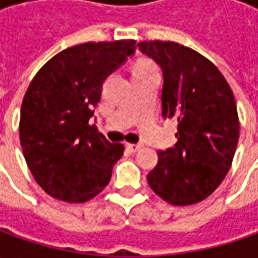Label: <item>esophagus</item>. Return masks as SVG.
Segmentation results:
<instances>
[{"instance_id": "obj_1", "label": "esophagus", "mask_w": 258, "mask_h": 258, "mask_svg": "<svg viewBox=\"0 0 258 258\" xmlns=\"http://www.w3.org/2000/svg\"><path fill=\"white\" fill-rule=\"evenodd\" d=\"M142 144H126V148H127V151H131V152H138L139 149H142Z\"/></svg>"}]
</instances>
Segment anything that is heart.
I'll return each mask as SVG.
<instances>
[{
  "mask_svg": "<svg viewBox=\"0 0 258 258\" xmlns=\"http://www.w3.org/2000/svg\"><path fill=\"white\" fill-rule=\"evenodd\" d=\"M151 70H156V66L148 60V58H141L138 60L134 66V75L136 73H145V72H151Z\"/></svg>",
  "mask_w": 258,
  "mask_h": 258,
  "instance_id": "obj_1",
  "label": "heart"
}]
</instances>
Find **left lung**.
Instances as JSON below:
<instances>
[{
    "instance_id": "left-lung-1",
    "label": "left lung",
    "mask_w": 258,
    "mask_h": 258,
    "mask_svg": "<svg viewBox=\"0 0 258 258\" xmlns=\"http://www.w3.org/2000/svg\"><path fill=\"white\" fill-rule=\"evenodd\" d=\"M139 50L164 73L162 114L178 120V142L158 152L148 183L172 205L201 203L233 164L240 120L233 90L207 57L173 41H142Z\"/></svg>"
}]
</instances>
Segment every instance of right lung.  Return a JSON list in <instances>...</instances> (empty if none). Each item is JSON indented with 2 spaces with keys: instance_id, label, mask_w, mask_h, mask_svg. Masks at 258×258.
I'll use <instances>...</instances> for the list:
<instances>
[{
  "instance_id": "right-lung-1",
  "label": "right lung",
  "mask_w": 258,
  "mask_h": 258,
  "mask_svg": "<svg viewBox=\"0 0 258 258\" xmlns=\"http://www.w3.org/2000/svg\"><path fill=\"white\" fill-rule=\"evenodd\" d=\"M135 40L69 47L34 76L21 104L20 142L25 162L48 195L86 203L109 183L124 146L110 144L90 123L102 83L126 57Z\"/></svg>"
}]
</instances>
